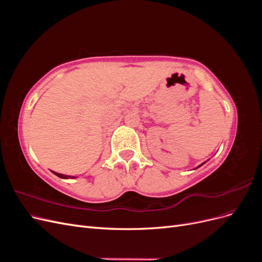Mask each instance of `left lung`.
<instances>
[{"label":"left lung","instance_id":"1","mask_svg":"<svg viewBox=\"0 0 262 262\" xmlns=\"http://www.w3.org/2000/svg\"><path fill=\"white\" fill-rule=\"evenodd\" d=\"M203 164H204V163H203ZM203 164H201V165H200V166H202V165H203ZM200 166H198V167H200ZM198 167H196V168H198Z\"/></svg>","mask_w":262,"mask_h":262}]
</instances>
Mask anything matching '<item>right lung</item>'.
Here are the masks:
<instances>
[{
	"label": "right lung",
	"instance_id": "right-lung-1",
	"mask_svg": "<svg viewBox=\"0 0 262 262\" xmlns=\"http://www.w3.org/2000/svg\"><path fill=\"white\" fill-rule=\"evenodd\" d=\"M55 176H58V177H60V178H62V179H74V178H76L75 176H68V175H63V173H59V172H55V171H52Z\"/></svg>",
	"mask_w": 262,
	"mask_h": 262
}]
</instances>
